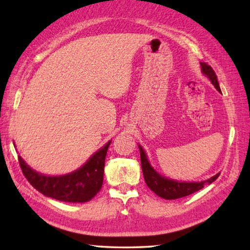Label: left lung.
<instances>
[{"label": "left lung", "instance_id": "obj_1", "mask_svg": "<svg viewBox=\"0 0 250 250\" xmlns=\"http://www.w3.org/2000/svg\"><path fill=\"white\" fill-rule=\"evenodd\" d=\"M201 66L203 73L209 78L215 88L221 92V88H219V84L217 82V76L215 74L214 69L211 68L210 66L207 65L206 62H201ZM139 150H140L141 167L146 185L149 186L151 191H153L156 195L162 198H166V200H176V198L191 195V194L202 189L204 188V185L213 183V182L219 176V174H221V173H217L216 175L211 176L210 179L202 182H179L167 179V177L160 175L159 173L151 167V164L146 159V152L143 151L141 146H139Z\"/></svg>", "mask_w": 250, "mask_h": 250}]
</instances>
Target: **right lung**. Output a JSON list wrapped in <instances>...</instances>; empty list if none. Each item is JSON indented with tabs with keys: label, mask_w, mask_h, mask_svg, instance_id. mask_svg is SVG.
Listing matches in <instances>:
<instances>
[{
	"label": "right lung",
	"mask_w": 250,
	"mask_h": 250,
	"mask_svg": "<svg viewBox=\"0 0 250 250\" xmlns=\"http://www.w3.org/2000/svg\"><path fill=\"white\" fill-rule=\"evenodd\" d=\"M110 143L111 141L97 151L84 166L66 175L41 174L29 167L21 156H19L20 167L33 188L45 196L62 202L84 203L90 201L103 186L104 160Z\"/></svg>",
	"instance_id": "right-lung-1"
}]
</instances>
